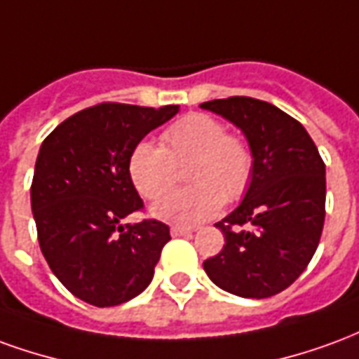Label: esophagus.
Listing matches in <instances>:
<instances>
[{"label": "esophagus", "mask_w": 359, "mask_h": 359, "mask_svg": "<svg viewBox=\"0 0 359 359\" xmlns=\"http://www.w3.org/2000/svg\"><path fill=\"white\" fill-rule=\"evenodd\" d=\"M194 233V229H188V226H171V236H190Z\"/></svg>", "instance_id": "1"}]
</instances>
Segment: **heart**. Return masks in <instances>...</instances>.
I'll return each mask as SVG.
<instances>
[{"label":"heart","mask_w":359,"mask_h":359,"mask_svg":"<svg viewBox=\"0 0 359 359\" xmlns=\"http://www.w3.org/2000/svg\"><path fill=\"white\" fill-rule=\"evenodd\" d=\"M192 163L187 178L193 187L164 194L174 184L177 166ZM254 156L226 126L205 113H190L167 126L163 146L138 142L128 156L134 188L148 200L151 215L177 226H194L223 210L225 200H238L252 180Z\"/></svg>","instance_id":"1"}]
</instances>
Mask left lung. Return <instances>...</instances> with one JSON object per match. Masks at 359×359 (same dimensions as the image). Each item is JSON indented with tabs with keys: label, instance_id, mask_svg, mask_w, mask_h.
I'll use <instances>...</instances> for the list:
<instances>
[{
	"label": "left lung",
	"instance_id": "left-lung-1",
	"mask_svg": "<svg viewBox=\"0 0 359 359\" xmlns=\"http://www.w3.org/2000/svg\"><path fill=\"white\" fill-rule=\"evenodd\" d=\"M200 107L241 128L254 156L242 202L215 225L225 246L203 269L226 292L257 300L275 296L304 273L321 238L323 159L308 130L271 103L234 95Z\"/></svg>",
	"mask_w": 359,
	"mask_h": 359
}]
</instances>
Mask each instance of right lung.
<instances>
[{"label":"right lung","instance_id":"1","mask_svg":"<svg viewBox=\"0 0 359 359\" xmlns=\"http://www.w3.org/2000/svg\"><path fill=\"white\" fill-rule=\"evenodd\" d=\"M179 109L100 103L63 121L40 146L30 188L38 242L53 275L92 306L144 292L171 241L161 221H123L144 205L128 175L130 151Z\"/></svg>","mask_w":359,"mask_h":359}]
</instances>
